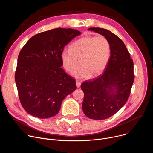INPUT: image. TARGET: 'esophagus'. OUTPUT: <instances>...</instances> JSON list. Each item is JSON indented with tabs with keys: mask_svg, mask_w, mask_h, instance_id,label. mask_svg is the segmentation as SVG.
I'll return each mask as SVG.
<instances>
[{
	"mask_svg": "<svg viewBox=\"0 0 153 153\" xmlns=\"http://www.w3.org/2000/svg\"><path fill=\"white\" fill-rule=\"evenodd\" d=\"M80 85H81L80 82H79V81H76V86H77V88H79V87L80 86Z\"/></svg>",
	"mask_w": 153,
	"mask_h": 153,
	"instance_id": "1",
	"label": "esophagus"
}]
</instances>
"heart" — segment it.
Segmentation results:
<instances>
[{
  "instance_id": "obj_1",
  "label": "heart",
  "mask_w": 153,
  "mask_h": 153,
  "mask_svg": "<svg viewBox=\"0 0 153 153\" xmlns=\"http://www.w3.org/2000/svg\"><path fill=\"white\" fill-rule=\"evenodd\" d=\"M111 56V45L104 36H86L74 42L70 50L61 54L63 66L69 73L74 74L80 65L82 66L75 77L88 79L100 75L105 70Z\"/></svg>"
}]
</instances>
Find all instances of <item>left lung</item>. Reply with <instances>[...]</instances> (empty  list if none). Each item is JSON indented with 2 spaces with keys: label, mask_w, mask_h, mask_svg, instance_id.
Masks as SVG:
<instances>
[{
  "label": "left lung",
  "mask_w": 153,
  "mask_h": 153,
  "mask_svg": "<svg viewBox=\"0 0 153 153\" xmlns=\"http://www.w3.org/2000/svg\"><path fill=\"white\" fill-rule=\"evenodd\" d=\"M108 39L111 56L104 73L82 83V110L90 119L104 120L116 114L126 103L134 80L133 61L123 41L106 29H88Z\"/></svg>",
  "instance_id": "obj_1"
}]
</instances>
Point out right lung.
Listing matches in <instances>:
<instances>
[{
	"instance_id": "right-lung-1",
	"label": "right lung",
	"mask_w": 153,
	"mask_h": 153,
	"mask_svg": "<svg viewBox=\"0 0 153 153\" xmlns=\"http://www.w3.org/2000/svg\"><path fill=\"white\" fill-rule=\"evenodd\" d=\"M80 34L62 28L42 32L30 39L20 51L15 81L22 106L31 116H56L65 97L76 90L75 80L61 68V54Z\"/></svg>"
}]
</instances>
